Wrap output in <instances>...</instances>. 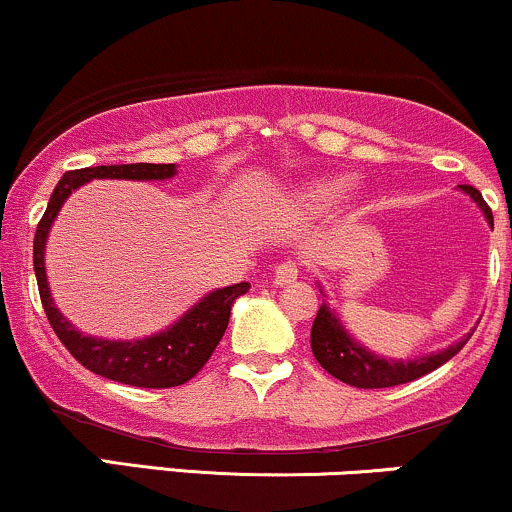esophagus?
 <instances>
[{
	"label": "esophagus",
	"instance_id": "1",
	"mask_svg": "<svg viewBox=\"0 0 512 512\" xmlns=\"http://www.w3.org/2000/svg\"><path fill=\"white\" fill-rule=\"evenodd\" d=\"M298 279V267L296 262H281L279 267L274 269V284L276 286H289Z\"/></svg>",
	"mask_w": 512,
	"mask_h": 512
}]
</instances>
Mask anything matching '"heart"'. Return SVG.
<instances>
[{
	"mask_svg": "<svg viewBox=\"0 0 512 512\" xmlns=\"http://www.w3.org/2000/svg\"><path fill=\"white\" fill-rule=\"evenodd\" d=\"M346 197V182L342 178H317L301 187L293 197L296 207L305 211H327L342 204Z\"/></svg>",
	"mask_w": 512,
	"mask_h": 512,
	"instance_id": "1",
	"label": "heart"
}]
</instances>
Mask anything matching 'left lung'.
Here are the masks:
<instances>
[{
  "label": "left lung",
  "instance_id": "1",
  "mask_svg": "<svg viewBox=\"0 0 512 512\" xmlns=\"http://www.w3.org/2000/svg\"><path fill=\"white\" fill-rule=\"evenodd\" d=\"M460 190L477 204L486 223L493 228V214L486 207L484 197H481L477 187L460 185ZM320 293L325 296V301H322L320 310H317L313 330H310V349H313V356L334 378L342 380L346 385L363 387V390H378V387L411 383V380L421 378V375L431 373V370L443 366L445 361H450L467 344V339L472 337V332H469L464 334L460 342L445 346V349L436 351V354L407 358V361L378 356L366 349L361 342H356L354 334L346 330L337 310L330 308V301H327V293L322 291V286Z\"/></svg>",
  "mask_w": 512,
  "mask_h": 512
}]
</instances>
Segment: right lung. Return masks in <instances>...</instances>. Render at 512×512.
Here are the masks:
<instances>
[{"label": "right lung", "instance_id": "add662e5", "mask_svg": "<svg viewBox=\"0 0 512 512\" xmlns=\"http://www.w3.org/2000/svg\"><path fill=\"white\" fill-rule=\"evenodd\" d=\"M178 173L175 163H127V166H96L69 170L52 190L48 209L38 223L33 238V269L38 279L40 301L48 315L52 330L67 346L81 366L103 378L134 387H175L187 383L202 370L209 356L219 346L228 327V317L236 298L248 293V281L209 291L185 310L166 330L142 339H105L79 332L60 313L52 301L48 274H45V245L50 228L74 190L91 180H170Z\"/></svg>", "mask_w": 512, "mask_h": 512}]
</instances>
